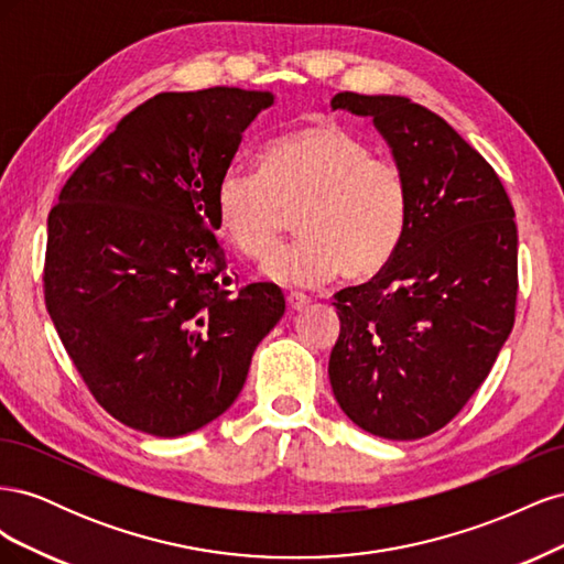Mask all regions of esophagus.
Wrapping results in <instances>:
<instances>
[{"label":"esophagus","instance_id":"1","mask_svg":"<svg viewBox=\"0 0 564 564\" xmlns=\"http://www.w3.org/2000/svg\"><path fill=\"white\" fill-rule=\"evenodd\" d=\"M311 303V299L308 296H303V294H299V292H292V294H286V308L292 311V313H299V311H303L305 305Z\"/></svg>","mask_w":564,"mask_h":564}]
</instances>
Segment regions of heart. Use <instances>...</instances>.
Wrapping results in <instances>:
<instances>
[{"instance_id": "b5f03b06", "label": "heart", "mask_w": 564, "mask_h": 564, "mask_svg": "<svg viewBox=\"0 0 564 564\" xmlns=\"http://www.w3.org/2000/svg\"><path fill=\"white\" fill-rule=\"evenodd\" d=\"M301 240L265 263V278L319 286L340 270L371 278L395 256L409 191L402 169L336 122H315L265 145L259 169L230 166L216 185V218L245 259L261 263L282 240V212H296Z\"/></svg>"}]
</instances>
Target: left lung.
I'll use <instances>...</instances> for the list:
<instances>
[{
  "mask_svg": "<svg viewBox=\"0 0 564 564\" xmlns=\"http://www.w3.org/2000/svg\"><path fill=\"white\" fill-rule=\"evenodd\" d=\"M332 110L371 117L409 191L395 256L336 294L332 390L362 431L419 440L464 409L513 329L516 212L480 152L429 108L344 91Z\"/></svg>",
  "mask_w": 564,
  "mask_h": 564,
  "instance_id": "8db88e82",
  "label": "left lung"
}]
</instances>
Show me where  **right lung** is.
<instances>
[{
    "instance_id": "right-lung-1",
    "label": "right lung",
    "mask_w": 564,
    "mask_h": 564,
    "mask_svg": "<svg viewBox=\"0 0 564 564\" xmlns=\"http://www.w3.org/2000/svg\"><path fill=\"white\" fill-rule=\"evenodd\" d=\"M272 91H169L117 122L48 214L46 311L119 423L181 437L218 419L284 315L278 284L230 294L216 185Z\"/></svg>"
}]
</instances>
